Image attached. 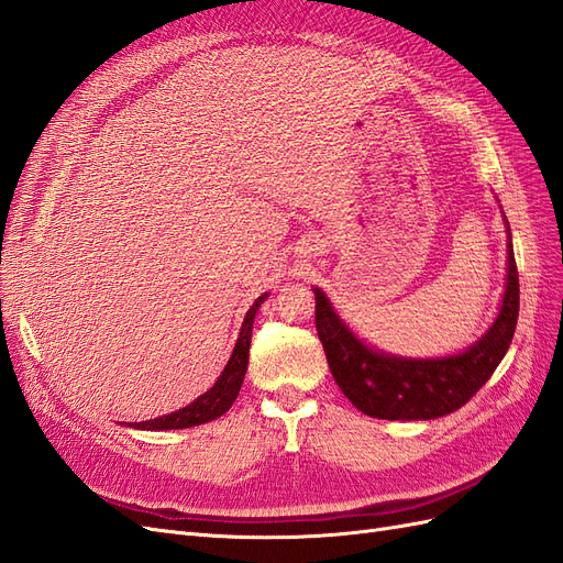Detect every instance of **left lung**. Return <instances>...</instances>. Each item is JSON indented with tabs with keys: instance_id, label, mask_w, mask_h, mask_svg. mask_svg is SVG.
I'll use <instances>...</instances> for the list:
<instances>
[{
	"instance_id": "8db88e82",
	"label": "left lung",
	"mask_w": 563,
	"mask_h": 563,
	"mask_svg": "<svg viewBox=\"0 0 563 563\" xmlns=\"http://www.w3.org/2000/svg\"><path fill=\"white\" fill-rule=\"evenodd\" d=\"M314 323L343 395L362 413L383 420H430L457 411L493 376L512 343L519 317V272L507 242V288L498 319L467 352L446 360H399L368 350L314 288Z\"/></svg>"
}]
</instances>
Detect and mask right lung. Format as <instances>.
<instances>
[{
	"label": "right lung",
	"mask_w": 563,
	"mask_h": 563,
	"mask_svg": "<svg viewBox=\"0 0 563 563\" xmlns=\"http://www.w3.org/2000/svg\"><path fill=\"white\" fill-rule=\"evenodd\" d=\"M267 296H261L251 305V310L246 312V319L242 323L240 331V340H236L234 352L230 356V362L225 366V371L220 373V378L216 380V385L203 391V395L192 401L190 406L180 408L176 413H168L155 420H145V422H131V428L139 430H183V428H195V424L209 422L223 416L228 408L232 406V401L236 399L246 376V366H249V347H251V329H253V317L258 312L261 302Z\"/></svg>",
	"instance_id": "obj_1"
}]
</instances>
